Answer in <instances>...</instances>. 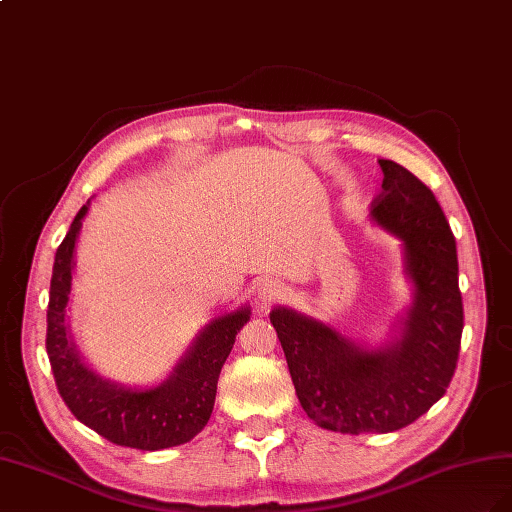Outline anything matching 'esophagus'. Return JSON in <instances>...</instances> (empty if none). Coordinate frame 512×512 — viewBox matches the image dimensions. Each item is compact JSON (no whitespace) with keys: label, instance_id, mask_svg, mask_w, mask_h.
Here are the masks:
<instances>
[{"label":"esophagus","instance_id":"1","mask_svg":"<svg viewBox=\"0 0 512 512\" xmlns=\"http://www.w3.org/2000/svg\"><path fill=\"white\" fill-rule=\"evenodd\" d=\"M285 298V287L279 281H261L257 287V302L261 304V309H268L274 302H281Z\"/></svg>","mask_w":512,"mask_h":512}]
</instances>
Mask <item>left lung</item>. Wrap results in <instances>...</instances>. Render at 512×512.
Instances as JSON below:
<instances>
[{"instance_id": "left-lung-1", "label": "left lung", "mask_w": 512, "mask_h": 512, "mask_svg": "<svg viewBox=\"0 0 512 512\" xmlns=\"http://www.w3.org/2000/svg\"><path fill=\"white\" fill-rule=\"evenodd\" d=\"M377 163L384 182L371 216L403 240L414 283L401 337L367 349L291 309L270 313L306 416L352 435L397 431L429 412L455 375L463 332L457 244L440 203L412 171Z\"/></svg>"}]
</instances>
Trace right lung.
<instances>
[{
	"label": "right lung",
	"mask_w": 512,
	"mask_h": 512,
	"mask_svg": "<svg viewBox=\"0 0 512 512\" xmlns=\"http://www.w3.org/2000/svg\"><path fill=\"white\" fill-rule=\"evenodd\" d=\"M87 206L90 201L79 210L57 248L51 276L47 354L57 392L77 420L118 446L163 450L191 442L208 425L218 375L251 309L246 306L212 319L167 382L156 388H124L102 379L81 360L66 324L75 242Z\"/></svg>",
	"instance_id": "add662e5"
}]
</instances>
